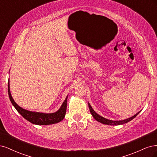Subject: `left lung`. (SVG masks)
Returning <instances> with one entry per match:
<instances>
[{
	"label": "left lung",
	"mask_w": 157,
	"mask_h": 157,
	"mask_svg": "<svg viewBox=\"0 0 157 157\" xmlns=\"http://www.w3.org/2000/svg\"><path fill=\"white\" fill-rule=\"evenodd\" d=\"M88 107L90 109V111L91 113L92 117L94 118L95 120H96L97 121H98L99 122H101L102 124H107V125H111V126H116V125H121L123 124H125V123H127L129 121H132V119H134V118L138 115V114L140 113L138 112L137 113H136V115H134V116H132V117H130L128 118H126V119L124 120H121V121H112V120H109L107 119V118H104L100 115H99L98 113H96L95 112V111L92 109V106L90 105V104L88 103Z\"/></svg>",
	"instance_id": "obj_1"
}]
</instances>
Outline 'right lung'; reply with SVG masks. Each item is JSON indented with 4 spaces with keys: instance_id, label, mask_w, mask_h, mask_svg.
<instances>
[{
    "instance_id": "right-lung-1",
    "label": "right lung",
    "mask_w": 157,
    "mask_h": 157,
    "mask_svg": "<svg viewBox=\"0 0 157 157\" xmlns=\"http://www.w3.org/2000/svg\"><path fill=\"white\" fill-rule=\"evenodd\" d=\"M8 96L10 98V101L13 106L16 108L17 112L20 115L28 121L31 122L32 124H37V125H49L53 124L59 122L63 119L65 117L66 109H67V98L68 96L66 97L62 105H61L60 108L58 111L54 113H40V112H35L30 111L26 110L25 109L19 106L13 100L12 96L10 90V80H8Z\"/></svg>"
}]
</instances>
